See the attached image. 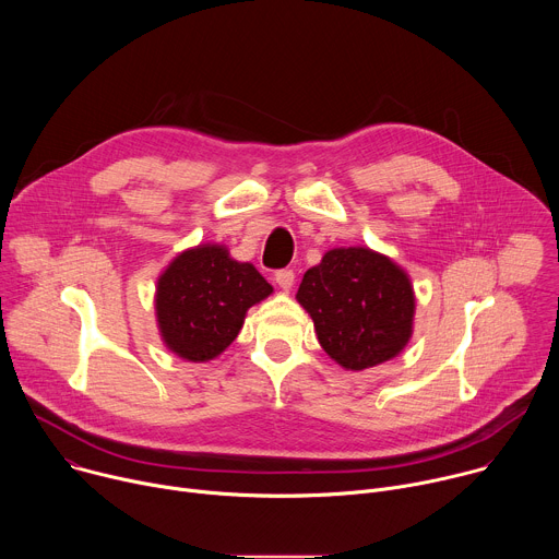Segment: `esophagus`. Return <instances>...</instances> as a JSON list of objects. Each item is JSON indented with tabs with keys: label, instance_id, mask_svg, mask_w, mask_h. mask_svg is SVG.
Listing matches in <instances>:
<instances>
[{
	"label": "esophagus",
	"instance_id": "obj_1",
	"mask_svg": "<svg viewBox=\"0 0 559 559\" xmlns=\"http://www.w3.org/2000/svg\"><path fill=\"white\" fill-rule=\"evenodd\" d=\"M274 281L278 283L281 289H292V285H294V272H292V270H278V272L274 274Z\"/></svg>",
	"mask_w": 559,
	"mask_h": 559
}]
</instances>
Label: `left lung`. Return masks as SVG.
Listing matches in <instances>:
<instances>
[{"mask_svg": "<svg viewBox=\"0 0 559 559\" xmlns=\"http://www.w3.org/2000/svg\"><path fill=\"white\" fill-rule=\"evenodd\" d=\"M296 298L311 316L318 343L345 369L376 367L412 338L409 276L367 248L330 250L305 272Z\"/></svg>", "mask_w": 559, "mask_h": 559, "instance_id": "8db88e82", "label": "left lung"}]
</instances>
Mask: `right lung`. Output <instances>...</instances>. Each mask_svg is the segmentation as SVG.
<instances>
[{"mask_svg": "<svg viewBox=\"0 0 559 559\" xmlns=\"http://www.w3.org/2000/svg\"><path fill=\"white\" fill-rule=\"evenodd\" d=\"M270 294L272 285L252 263L231 261L221 246H199L158 278V330L177 356L205 362L238 336L248 309Z\"/></svg>", "mask_w": 559, "mask_h": 559, "instance_id": "1", "label": "right lung"}]
</instances>
